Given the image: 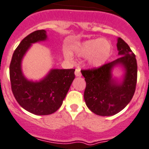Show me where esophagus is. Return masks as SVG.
Listing matches in <instances>:
<instances>
[{
	"instance_id": "1",
	"label": "esophagus",
	"mask_w": 149,
	"mask_h": 149,
	"mask_svg": "<svg viewBox=\"0 0 149 149\" xmlns=\"http://www.w3.org/2000/svg\"><path fill=\"white\" fill-rule=\"evenodd\" d=\"M75 75H76V77H81V76H82V73H81L80 68H79V67H77V68L76 69V70H75Z\"/></svg>"
}]
</instances>
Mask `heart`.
I'll return each instance as SVG.
<instances>
[{
    "label": "heart",
    "instance_id": "heart-1",
    "mask_svg": "<svg viewBox=\"0 0 149 149\" xmlns=\"http://www.w3.org/2000/svg\"><path fill=\"white\" fill-rule=\"evenodd\" d=\"M75 52L79 56H88V61L93 66H102L106 62L112 53V45L106 39L88 40L75 48Z\"/></svg>",
    "mask_w": 149,
    "mask_h": 149
}]
</instances>
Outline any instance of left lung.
Segmentation results:
<instances>
[{"label":"left lung","instance_id":"8db88e82","mask_svg":"<svg viewBox=\"0 0 149 149\" xmlns=\"http://www.w3.org/2000/svg\"><path fill=\"white\" fill-rule=\"evenodd\" d=\"M117 48L121 56L116 60L97 68L81 70L86 83V104L92 112L101 116H110L122 111L131 101L135 91L138 72L135 55L120 37ZM119 64L126 70L121 84L115 81L111 73V69Z\"/></svg>","mask_w":149,"mask_h":149}]
</instances>
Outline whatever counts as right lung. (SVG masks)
Instances as JSON below:
<instances>
[{"instance_id":"1","label":"right lung","mask_w":149,"mask_h":149,"mask_svg":"<svg viewBox=\"0 0 149 149\" xmlns=\"http://www.w3.org/2000/svg\"><path fill=\"white\" fill-rule=\"evenodd\" d=\"M44 30L31 33L14 50L10 64L12 93L21 107L34 115L44 116L57 111L75 78V69L52 70L40 82L27 80L21 71V60L32 43L45 40Z\"/></svg>"}]
</instances>
